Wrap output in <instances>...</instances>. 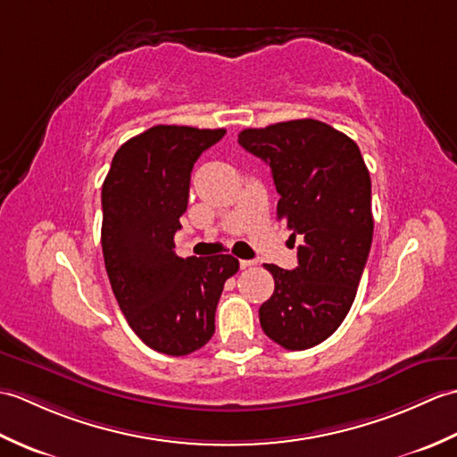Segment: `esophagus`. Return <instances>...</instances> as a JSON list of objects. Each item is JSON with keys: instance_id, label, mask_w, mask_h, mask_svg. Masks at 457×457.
<instances>
[{"instance_id": "esophagus-1", "label": "esophagus", "mask_w": 457, "mask_h": 457, "mask_svg": "<svg viewBox=\"0 0 457 457\" xmlns=\"http://www.w3.org/2000/svg\"><path fill=\"white\" fill-rule=\"evenodd\" d=\"M253 265H257V261H253V259H241L239 261L241 269H247V267H253Z\"/></svg>"}]
</instances>
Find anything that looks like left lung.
<instances>
[{
  "mask_svg": "<svg viewBox=\"0 0 457 457\" xmlns=\"http://www.w3.org/2000/svg\"><path fill=\"white\" fill-rule=\"evenodd\" d=\"M239 145L263 159L277 216L298 245V267L265 265L275 293L259 308L263 332L290 352L322 344L344 322L371 249V179L357 143L318 120L244 129Z\"/></svg>",
  "mask_w": 457,
  "mask_h": 457,
  "instance_id": "obj_1",
  "label": "left lung"
}]
</instances>
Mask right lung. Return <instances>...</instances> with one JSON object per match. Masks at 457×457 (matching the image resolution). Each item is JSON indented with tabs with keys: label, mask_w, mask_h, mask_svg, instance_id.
I'll return each mask as SVG.
<instances>
[{
	"label": "right lung",
	"mask_w": 457,
	"mask_h": 457,
	"mask_svg": "<svg viewBox=\"0 0 457 457\" xmlns=\"http://www.w3.org/2000/svg\"><path fill=\"white\" fill-rule=\"evenodd\" d=\"M226 129L154 125L123 143L102 187V251L121 312L145 345L188 355L210 342L231 255L174 253L190 172Z\"/></svg>",
	"instance_id": "1"
}]
</instances>
